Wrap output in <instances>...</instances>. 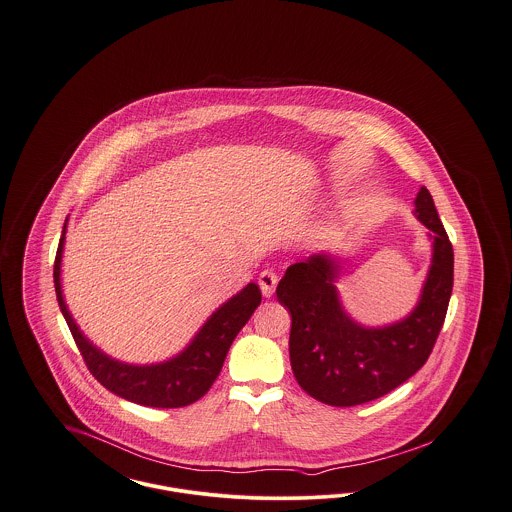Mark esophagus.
<instances>
[{"mask_svg": "<svg viewBox=\"0 0 512 512\" xmlns=\"http://www.w3.org/2000/svg\"><path fill=\"white\" fill-rule=\"evenodd\" d=\"M276 284H278V276H276V272H272V270H263L261 274H259V288H261V292L265 297H270L274 290H276Z\"/></svg>", "mask_w": 512, "mask_h": 512, "instance_id": "1", "label": "esophagus"}]
</instances>
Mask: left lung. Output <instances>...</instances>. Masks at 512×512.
Returning <instances> with one entry per match:
<instances>
[{
	"instance_id": "1",
	"label": "left lung",
	"mask_w": 512,
	"mask_h": 512,
	"mask_svg": "<svg viewBox=\"0 0 512 512\" xmlns=\"http://www.w3.org/2000/svg\"><path fill=\"white\" fill-rule=\"evenodd\" d=\"M414 215L432 240V265L413 311L388 326H363L349 317L336 280L338 257L322 251L288 267L276 288L292 315L290 361L297 384L320 403L353 407L374 401L428 361L453 292V245L430 192L422 186Z\"/></svg>"
}]
</instances>
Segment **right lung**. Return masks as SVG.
I'll return each mask as SVG.
<instances>
[{
    "label": "right lung",
    "instance_id": "right-lung-1",
    "mask_svg": "<svg viewBox=\"0 0 512 512\" xmlns=\"http://www.w3.org/2000/svg\"><path fill=\"white\" fill-rule=\"evenodd\" d=\"M69 220V217H67ZM67 220L55 255L53 282L59 301V309L69 324L74 341L88 370L94 374L103 388L113 391L126 401L157 407L176 409L192 405L203 397L219 376L226 353L238 332L251 318L253 311L261 305V290L257 284H247L244 290L222 303L219 309L207 318L201 330L195 334L190 345L169 361L157 365H128L105 355L88 340L76 326L73 315L67 309L61 290V257L65 245Z\"/></svg>",
    "mask_w": 512,
    "mask_h": 512
}]
</instances>
